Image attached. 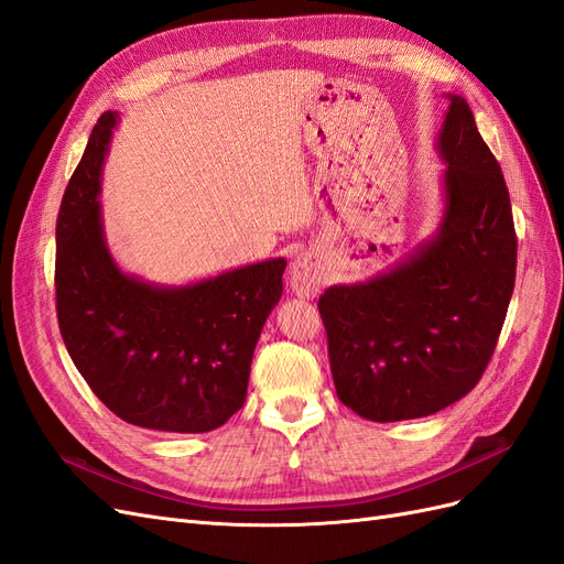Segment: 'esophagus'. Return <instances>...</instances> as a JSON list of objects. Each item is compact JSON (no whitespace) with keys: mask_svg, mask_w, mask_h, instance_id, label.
Listing matches in <instances>:
<instances>
[{"mask_svg":"<svg viewBox=\"0 0 564 564\" xmlns=\"http://www.w3.org/2000/svg\"><path fill=\"white\" fill-rule=\"evenodd\" d=\"M324 284V268L319 263L317 256L313 251H301L292 270H289V286L296 296L311 299L319 292V286Z\"/></svg>","mask_w":564,"mask_h":564,"instance_id":"obj_1","label":"esophagus"}]
</instances>
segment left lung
Segmentation results:
<instances>
[{"label":"left lung","instance_id":"1","mask_svg":"<svg viewBox=\"0 0 564 564\" xmlns=\"http://www.w3.org/2000/svg\"><path fill=\"white\" fill-rule=\"evenodd\" d=\"M435 150L445 209L433 237L367 282L319 296L336 395L362 419L431 416L480 381L516 286L508 187L464 96Z\"/></svg>","mask_w":564,"mask_h":564}]
</instances>
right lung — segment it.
Returning a JSON list of instances; mask_svg holds the SVG:
<instances>
[{
  "label": "right lung",
  "mask_w": 564,
  "mask_h": 564,
  "mask_svg": "<svg viewBox=\"0 0 564 564\" xmlns=\"http://www.w3.org/2000/svg\"><path fill=\"white\" fill-rule=\"evenodd\" d=\"M119 122L106 112L65 187L56 224V311L75 367L112 414L162 433H207L247 398L251 357L282 296L284 259L158 284L112 259L100 176Z\"/></svg>",
  "instance_id": "1"
}]
</instances>
